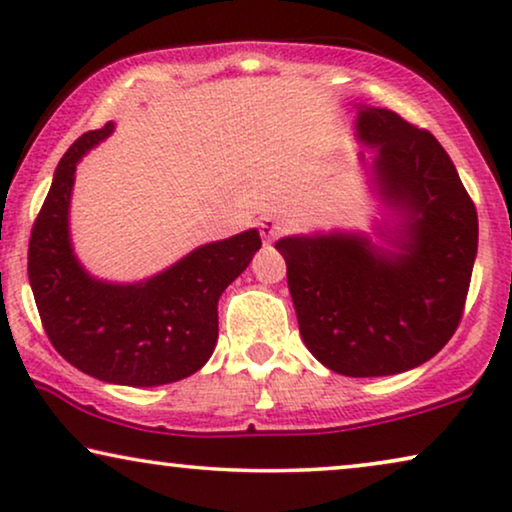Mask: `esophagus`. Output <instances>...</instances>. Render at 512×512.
<instances>
[{"label":"esophagus","mask_w":512,"mask_h":512,"mask_svg":"<svg viewBox=\"0 0 512 512\" xmlns=\"http://www.w3.org/2000/svg\"><path fill=\"white\" fill-rule=\"evenodd\" d=\"M258 226H261V235H263L265 242L277 240L279 235L286 233L284 223L277 221V219H272V216H265V219H261V223H258Z\"/></svg>","instance_id":"34e87169"}]
</instances>
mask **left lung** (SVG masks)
<instances>
[{"mask_svg": "<svg viewBox=\"0 0 512 512\" xmlns=\"http://www.w3.org/2000/svg\"><path fill=\"white\" fill-rule=\"evenodd\" d=\"M356 130L377 146L375 186L401 216L391 249L363 235L284 237L275 247L300 335L314 359L347 377L422 366L457 331L478 251V212L429 130L363 107Z\"/></svg>", "mask_w": 512, "mask_h": 512, "instance_id": "1", "label": "left lung"}]
</instances>
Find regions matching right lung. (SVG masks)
<instances>
[{
  "label": "right lung",
  "mask_w": 512,
  "mask_h": 512,
  "mask_svg": "<svg viewBox=\"0 0 512 512\" xmlns=\"http://www.w3.org/2000/svg\"><path fill=\"white\" fill-rule=\"evenodd\" d=\"M111 130L107 123L83 132L55 170L27 249L34 303L51 345L81 373L125 387L179 382L212 356L216 305L261 249V235L244 230L205 244L139 284L90 277L69 242V198L76 163Z\"/></svg>",
  "instance_id": "1"
}]
</instances>
